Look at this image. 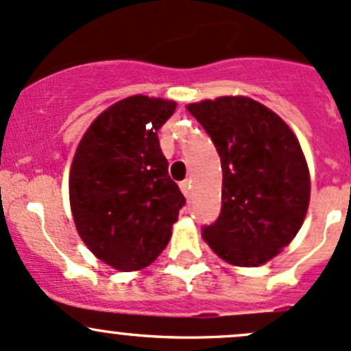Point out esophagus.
Wrapping results in <instances>:
<instances>
[{"mask_svg":"<svg viewBox=\"0 0 351 351\" xmlns=\"http://www.w3.org/2000/svg\"><path fill=\"white\" fill-rule=\"evenodd\" d=\"M180 191L184 193V196L189 197V194H191V180L189 179H186L180 182Z\"/></svg>","mask_w":351,"mask_h":351,"instance_id":"obj_1","label":"esophagus"}]
</instances>
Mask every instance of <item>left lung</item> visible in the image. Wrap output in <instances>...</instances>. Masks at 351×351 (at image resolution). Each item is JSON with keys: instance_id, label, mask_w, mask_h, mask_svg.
<instances>
[{"instance_id": "obj_1", "label": "left lung", "mask_w": 351, "mask_h": 351, "mask_svg": "<svg viewBox=\"0 0 351 351\" xmlns=\"http://www.w3.org/2000/svg\"><path fill=\"white\" fill-rule=\"evenodd\" d=\"M187 111L221 158V213L202 226V238L233 265H262L291 243L308 211L301 145L274 111L250 97H218Z\"/></svg>"}]
</instances>
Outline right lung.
<instances>
[{
	"label": "right lung",
	"instance_id": "right-lung-1",
	"mask_svg": "<svg viewBox=\"0 0 351 351\" xmlns=\"http://www.w3.org/2000/svg\"><path fill=\"white\" fill-rule=\"evenodd\" d=\"M174 110V101L126 97L93 121L72 162L75 228L97 258L123 272L162 254L186 204L157 135Z\"/></svg>",
	"mask_w": 351,
	"mask_h": 351
}]
</instances>
